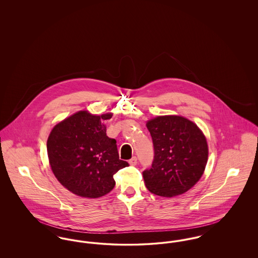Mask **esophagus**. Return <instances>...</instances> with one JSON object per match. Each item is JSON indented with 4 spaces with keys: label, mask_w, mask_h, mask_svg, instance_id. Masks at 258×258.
Listing matches in <instances>:
<instances>
[{
    "label": "esophagus",
    "mask_w": 258,
    "mask_h": 258,
    "mask_svg": "<svg viewBox=\"0 0 258 258\" xmlns=\"http://www.w3.org/2000/svg\"><path fill=\"white\" fill-rule=\"evenodd\" d=\"M128 163L133 166H135L137 164V158L136 157H133L131 160H128Z\"/></svg>",
    "instance_id": "obj_1"
}]
</instances>
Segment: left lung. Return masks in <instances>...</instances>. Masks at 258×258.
<instances>
[{
  "mask_svg": "<svg viewBox=\"0 0 258 258\" xmlns=\"http://www.w3.org/2000/svg\"><path fill=\"white\" fill-rule=\"evenodd\" d=\"M154 145L151 168L143 171L148 189L160 197L182 195L197 184L208 160V145L197 124L181 116L147 123Z\"/></svg>",
  "mask_w": 258,
  "mask_h": 258,
  "instance_id": "1",
  "label": "left lung"
}]
</instances>
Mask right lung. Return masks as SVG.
<instances>
[{
	"instance_id": "add662e5",
	"label": "right lung",
	"mask_w": 258,
	"mask_h": 258,
	"mask_svg": "<svg viewBox=\"0 0 258 258\" xmlns=\"http://www.w3.org/2000/svg\"><path fill=\"white\" fill-rule=\"evenodd\" d=\"M79 111L56 124L47 140L51 169L66 188L82 197H103L115 185L113 178L128 163L119 159L116 140L106 135L103 120Z\"/></svg>"
}]
</instances>
